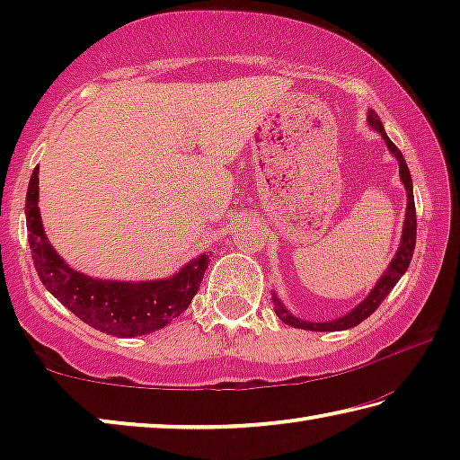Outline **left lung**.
I'll list each match as a JSON object with an SVG mask.
<instances>
[{"label": "left lung", "mask_w": 460, "mask_h": 460, "mask_svg": "<svg viewBox=\"0 0 460 460\" xmlns=\"http://www.w3.org/2000/svg\"><path fill=\"white\" fill-rule=\"evenodd\" d=\"M367 123L371 126V129H376L377 134L384 137L387 150L395 155V160H398V164H400V178L403 182V189H406V199H408L406 219H403L400 247H398V252H395L394 260L389 261L387 270L377 279V284L373 286V290L367 296H365V298L351 310V313H347L345 316L334 318V321H326V323L302 321V318L294 316L290 310H286V306L282 305V300L278 298V294L271 292V302H274V310H276V314L279 316V321L294 326V329H305V331H347V329H353V326L363 323L365 318L376 313L377 306L381 305V302H384L385 296L394 290V286L400 282V278L406 274V270L410 266L411 253H414V247H416V205H414V189H411L410 170H408L406 160H403L402 152L398 150V147H395L392 139L387 137L385 129H384V123L379 121L376 111L367 113Z\"/></svg>", "instance_id": "8db88e82"}]
</instances>
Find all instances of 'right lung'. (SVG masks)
<instances>
[{
    "label": "right lung",
    "mask_w": 460,
    "mask_h": 460,
    "mask_svg": "<svg viewBox=\"0 0 460 460\" xmlns=\"http://www.w3.org/2000/svg\"><path fill=\"white\" fill-rule=\"evenodd\" d=\"M26 227L34 268L46 290L83 323L119 339L160 331L181 316L208 268V253H200L174 276L146 282L99 279L73 270L46 237L38 208V168L26 192Z\"/></svg>",
    "instance_id": "1"
}]
</instances>
